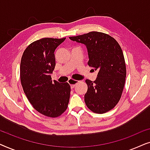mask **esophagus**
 <instances>
[{"label":"esophagus","instance_id":"1","mask_svg":"<svg viewBox=\"0 0 150 150\" xmlns=\"http://www.w3.org/2000/svg\"><path fill=\"white\" fill-rule=\"evenodd\" d=\"M79 83V81H75V80H72V79H69L68 81V83L70 85V87L71 89H73V88H74V87L76 86V85Z\"/></svg>","mask_w":150,"mask_h":150}]
</instances>
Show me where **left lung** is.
<instances>
[{"mask_svg":"<svg viewBox=\"0 0 150 150\" xmlns=\"http://www.w3.org/2000/svg\"><path fill=\"white\" fill-rule=\"evenodd\" d=\"M69 38L85 45L88 65L98 71L95 81H85L86 105L96 113L109 111L120 101L126 81V63L120 44L108 35L96 31Z\"/></svg>","mask_w":150,"mask_h":150,"instance_id":"left-lung-1","label":"left lung"}]
</instances>
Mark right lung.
<instances>
[{"label":"right lung","instance_id":"obj_1","mask_svg":"<svg viewBox=\"0 0 150 150\" xmlns=\"http://www.w3.org/2000/svg\"><path fill=\"white\" fill-rule=\"evenodd\" d=\"M65 38H42L25 49L20 63V80L24 93L41 114L57 117L65 111L70 96L67 83L52 81L54 51Z\"/></svg>","mask_w":150,"mask_h":150}]
</instances>
